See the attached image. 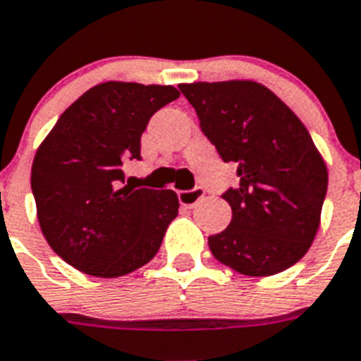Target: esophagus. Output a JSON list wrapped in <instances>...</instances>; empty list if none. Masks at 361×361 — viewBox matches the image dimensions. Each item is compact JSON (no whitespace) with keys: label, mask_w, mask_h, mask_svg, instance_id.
<instances>
[{"label":"esophagus","mask_w":361,"mask_h":361,"mask_svg":"<svg viewBox=\"0 0 361 361\" xmlns=\"http://www.w3.org/2000/svg\"><path fill=\"white\" fill-rule=\"evenodd\" d=\"M178 198H180V204L183 205V207L192 209L198 204L200 200L204 198V189L195 187V189L190 190H180V192H178Z\"/></svg>","instance_id":"34e87169"}]
</instances>
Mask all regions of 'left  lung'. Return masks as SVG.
I'll use <instances>...</instances> for the list:
<instances>
[{"label": "left lung", "instance_id": "1", "mask_svg": "<svg viewBox=\"0 0 361 361\" xmlns=\"http://www.w3.org/2000/svg\"><path fill=\"white\" fill-rule=\"evenodd\" d=\"M205 137L237 163V189L222 195L233 218L209 237L214 259L266 277L293 266L319 227L329 172L308 130L275 93L253 80L180 84Z\"/></svg>", "mask_w": 361, "mask_h": 361}]
</instances>
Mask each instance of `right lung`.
Wrapping results in <instances>:
<instances>
[{
	"mask_svg": "<svg viewBox=\"0 0 361 361\" xmlns=\"http://www.w3.org/2000/svg\"><path fill=\"white\" fill-rule=\"evenodd\" d=\"M172 86L104 82L60 115L32 161L31 189L45 240L73 268L121 277L154 259L178 216L174 190L134 189L123 163L141 159V134Z\"/></svg>",
	"mask_w": 361,
	"mask_h": 361,
	"instance_id": "obj_1",
	"label": "right lung"
}]
</instances>
